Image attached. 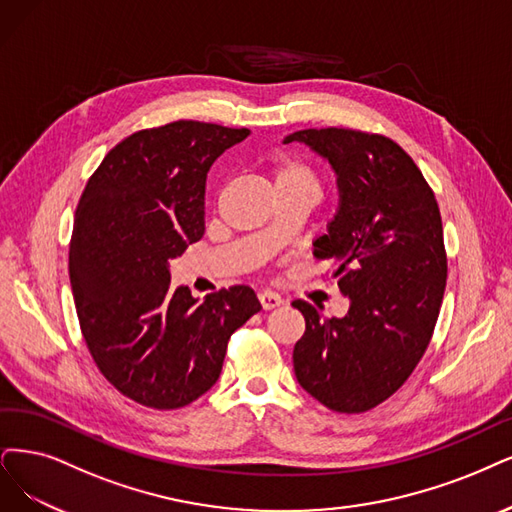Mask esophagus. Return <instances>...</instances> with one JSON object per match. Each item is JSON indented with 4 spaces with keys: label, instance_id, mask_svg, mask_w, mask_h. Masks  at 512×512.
I'll return each instance as SVG.
<instances>
[{
    "label": "esophagus",
    "instance_id": "esophagus-1",
    "mask_svg": "<svg viewBox=\"0 0 512 512\" xmlns=\"http://www.w3.org/2000/svg\"><path fill=\"white\" fill-rule=\"evenodd\" d=\"M259 304L263 310H272L282 304V297L270 289H263V291H259Z\"/></svg>",
    "mask_w": 512,
    "mask_h": 512
}]
</instances>
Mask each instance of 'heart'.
I'll list each match as a JSON object with an SVG mask.
<instances>
[{"mask_svg": "<svg viewBox=\"0 0 512 512\" xmlns=\"http://www.w3.org/2000/svg\"><path fill=\"white\" fill-rule=\"evenodd\" d=\"M291 183V185H308L318 189V177L314 170L301 160H285L276 168V185Z\"/></svg>", "mask_w": 512, "mask_h": 512, "instance_id": "1", "label": "heart"}]
</instances>
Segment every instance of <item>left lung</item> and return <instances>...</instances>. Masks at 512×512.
Masks as SVG:
<instances>
[{
  "label": "left lung",
  "instance_id": "obj_1",
  "mask_svg": "<svg viewBox=\"0 0 512 512\" xmlns=\"http://www.w3.org/2000/svg\"><path fill=\"white\" fill-rule=\"evenodd\" d=\"M293 141L335 173L339 204L314 255L331 261L350 299L342 318L293 301L306 318L293 369L318 403L361 413L405 384L437 325L447 280L439 204L420 168L386 137L306 128L282 143Z\"/></svg>",
  "mask_w": 512,
  "mask_h": 512
}]
</instances>
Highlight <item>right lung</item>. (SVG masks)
Masks as SVG:
<instances>
[{
	"label": "right lung",
	"mask_w": 512,
	"mask_h": 512,
	"mask_svg": "<svg viewBox=\"0 0 512 512\" xmlns=\"http://www.w3.org/2000/svg\"><path fill=\"white\" fill-rule=\"evenodd\" d=\"M251 135L194 120L113 147L75 208L69 280L86 346L107 380L154 409L185 407L219 380L227 342L261 310L251 287H170V261L204 234L206 175Z\"/></svg>",
	"instance_id": "1"
}]
</instances>
